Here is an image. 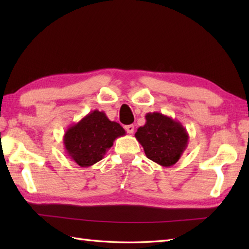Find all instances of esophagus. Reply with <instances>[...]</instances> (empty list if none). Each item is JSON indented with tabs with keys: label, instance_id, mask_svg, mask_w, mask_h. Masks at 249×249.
<instances>
[{
	"label": "esophagus",
	"instance_id": "esophagus-1",
	"mask_svg": "<svg viewBox=\"0 0 249 249\" xmlns=\"http://www.w3.org/2000/svg\"><path fill=\"white\" fill-rule=\"evenodd\" d=\"M125 129H126V131H127L128 134H133L134 130H135V126H134L133 124L126 125V126H125Z\"/></svg>",
	"mask_w": 249,
	"mask_h": 249
}]
</instances>
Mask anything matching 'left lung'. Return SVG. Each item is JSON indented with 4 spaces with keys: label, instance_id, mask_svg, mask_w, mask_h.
Returning <instances> with one entry per match:
<instances>
[{
    "label": "left lung",
    "instance_id": "left-lung-1",
    "mask_svg": "<svg viewBox=\"0 0 249 249\" xmlns=\"http://www.w3.org/2000/svg\"><path fill=\"white\" fill-rule=\"evenodd\" d=\"M145 120L135 137L146 157L162 167L173 166L188 145L186 129L178 121L160 112L146 113Z\"/></svg>",
    "mask_w": 249,
    "mask_h": 249
}]
</instances>
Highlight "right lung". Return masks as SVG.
I'll list each match as a JSON object with an SVG mask.
<instances>
[{
    "label": "right lung",
    "instance_id": "obj_1",
    "mask_svg": "<svg viewBox=\"0 0 249 249\" xmlns=\"http://www.w3.org/2000/svg\"><path fill=\"white\" fill-rule=\"evenodd\" d=\"M125 134L124 128L110 121L104 111L94 110L67 128L63 142L67 156L88 168L102 160L114 140Z\"/></svg>",
    "mask_w": 249,
    "mask_h": 249
}]
</instances>
